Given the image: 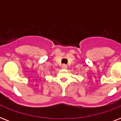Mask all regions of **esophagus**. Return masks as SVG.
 Wrapping results in <instances>:
<instances>
[{"label":"esophagus","instance_id":"obj_1","mask_svg":"<svg viewBox=\"0 0 121 121\" xmlns=\"http://www.w3.org/2000/svg\"><path fill=\"white\" fill-rule=\"evenodd\" d=\"M61 68H62L63 69H66V68H67V65H66L65 64L62 65V66H61Z\"/></svg>","mask_w":121,"mask_h":121}]
</instances>
